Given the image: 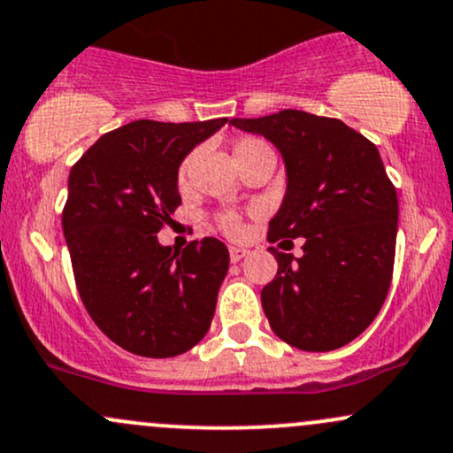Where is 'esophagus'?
Wrapping results in <instances>:
<instances>
[{"mask_svg": "<svg viewBox=\"0 0 453 453\" xmlns=\"http://www.w3.org/2000/svg\"><path fill=\"white\" fill-rule=\"evenodd\" d=\"M247 254H250V251H247L245 247H236V245L230 247V260H232V263H239V260L245 258Z\"/></svg>", "mask_w": 453, "mask_h": 453, "instance_id": "obj_1", "label": "esophagus"}]
</instances>
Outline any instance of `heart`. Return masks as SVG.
<instances>
[{
	"label": "heart",
	"instance_id": "b5f03b06",
	"mask_svg": "<svg viewBox=\"0 0 453 453\" xmlns=\"http://www.w3.org/2000/svg\"><path fill=\"white\" fill-rule=\"evenodd\" d=\"M265 156H271V158H273V150H271L269 142H266L265 139H260V136H241V139L234 142V160L239 166L251 163V160L265 158ZM190 165H193V156H187V158L182 160V165H180V169H178L180 187H184V184H187ZM217 223H219V227H221V230L230 236H239L242 232V219H241V214H236V212H221L217 217Z\"/></svg>",
	"mask_w": 453,
	"mask_h": 453
}]
</instances>
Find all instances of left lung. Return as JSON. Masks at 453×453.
<instances>
[{
    "label": "left lung",
    "instance_id": "1",
    "mask_svg": "<svg viewBox=\"0 0 453 453\" xmlns=\"http://www.w3.org/2000/svg\"><path fill=\"white\" fill-rule=\"evenodd\" d=\"M230 123L263 134L287 163L266 239H303L302 258L269 247L278 273L260 299L271 330L297 349H339L378 317L393 280L397 190L378 147L341 119L303 111Z\"/></svg>",
    "mask_w": 453,
    "mask_h": 453
}]
</instances>
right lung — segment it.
Masks as SVG:
<instances>
[{
  "instance_id": "1",
  "label": "right lung",
  "mask_w": 453,
  "mask_h": 453,
  "mask_svg": "<svg viewBox=\"0 0 453 453\" xmlns=\"http://www.w3.org/2000/svg\"><path fill=\"white\" fill-rule=\"evenodd\" d=\"M226 121L141 119L106 132L71 166L63 230L75 287L95 326L130 354L171 358L211 327L227 247L206 236L180 254L156 234L182 203L180 163Z\"/></svg>"
}]
</instances>
